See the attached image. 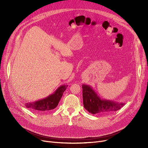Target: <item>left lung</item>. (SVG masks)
I'll list each match as a JSON object with an SVG mask.
<instances>
[{
	"label": "left lung",
	"instance_id": "8db88e82",
	"mask_svg": "<svg viewBox=\"0 0 148 148\" xmlns=\"http://www.w3.org/2000/svg\"><path fill=\"white\" fill-rule=\"evenodd\" d=\"M82 89L84 107L92 114L112 113L119 110L125 104V103L101 98L89 85L83 84Z\"/></svg>",
	"mask_w": 148,
	"mask_h": 148
}]
</instances>
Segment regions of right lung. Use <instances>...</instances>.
<instances>
[{
  "label": "right lung",
  "mask_w": 148,
  "mask_h": 148,
  "mask_svg": "<svg viewBox=\"0 0 148 148\" xmlns=\"http://www.w3.org/2000/svg\"><path fill=\"white\" fill-rule=\"evenodd\" d=\"M68 85H62L53 94L47 97L36 101L33 103H27L25 104V107L40 112H48L55 108L63 95V93L66 90Z\"/></svg>",
  "instance_id": "1"
}]
</instances>
